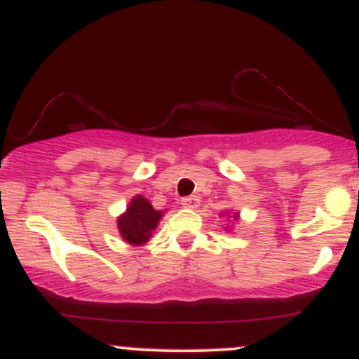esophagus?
<instances>
[{"mask_svg":"<svg viewBox=\"0 0 359 359\" xmlns=\"http://www.w3.org/2000/svg\"><path fill=\"white\" fill-rule=\"evenodd\" d=\"M182 206H186V208H198V206H200V198L198 196L182 198Z\"/></svg>","mask_w":359,"mask_h":359,"instance_id":"obj_1","label":"esophagus"}]
</instances>
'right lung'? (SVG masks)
I'll list each match as a JSON object with an SVG mask.
<instances>
[{
	"label": "right lung",
	"instance_id": "right-lung-1",
	"mask_svg": "<svg viewBox=\"0 0 359 359\" xmlns=\"http://www.w3.org/2000/svg\"><path fill=\"white\" fill-rule=\"evenodd\" d=\"M159 219H161V212H156L146 198L135 196L125 215L118 219L119 233L123 240L128 243L142 245L151 238V233L158 226Z\"/></svg>",
	"mask_w": 359,
	"mask_h": 359
}]
</instances>
